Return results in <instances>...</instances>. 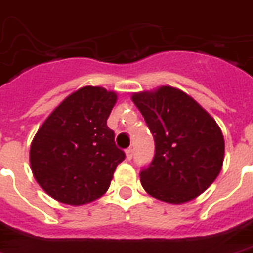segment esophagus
Wrapping results in <instances>:
<instances>
[{
	"instance_id": "34e87169",
	"label": "esophagus",
	"mask_w": 253,
	"mask_h": 253,
	"mask_svg": "<svg viewBox=\"0 0 253 253\" xmlns=\"http://www.w3.org/2000/svg\"><path fill=\"white\" fill-rule=\"evenodd\" d=\"M125 154H126V159L130 160L133 158V148L132 147H129V148L125 149Z\"/></svg>"
}]
</instances>
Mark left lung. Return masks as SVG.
<instances>
[{"instance_id": "8db88e82", "label": "left lung", "mask_w": 253, "mask_h": 253, "mask_svg": "<svg viewBox=\"0 0 253 253\" xmlns=\"http://www.w3.org/2000/svg\"><path fill=\"white\" fill-rule=\"evenodd\" d=\"M154 136L155 155L140 171L144 190L169 204L202 194L218 176L225 143L220 126L194 99L178 88L132 95Z\"/></svg>"}]
</instances>
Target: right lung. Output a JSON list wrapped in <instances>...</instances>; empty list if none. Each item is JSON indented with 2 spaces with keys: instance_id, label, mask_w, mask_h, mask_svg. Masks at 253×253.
<instances>
[{
  "instance_id": "right-lung-1",
  "label": "right lung",
  "mask_w": 253,
  "mask_h": 253,
  "mask_svg": "<svg viewBox=\"0 0 253 253\" xmlns=\"http://www.w3.org/2000/svg\"><path fill=\"white\" fill-rule=\"evenodd\" d=\"M117 95L86 86L70 94L33 137L31 169L40 187L59 202L84 205L106 193L125 159L106 121Z\"/></svg>"
}]
</instances>
